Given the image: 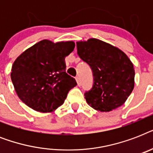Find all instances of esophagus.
Returning <instances> with one entry per match:
<instances>
[{
	"label": "esophagus",
	"mask_w": 153,
	"mask_h": 153,
	"mask_svg": "<svg viewBox=\"0 0 153 153\" xmlns=\"http://www.w3.org/2000/svg\"><path fill=\"white\" fill-rule=\"evenodd\" d=\"M75 79H76V82H77V83H78V86H81V81H80L79 77H76V78H75Z\"/></svg>",
	"instance_id": "esophagus-1"
}]
</instances>
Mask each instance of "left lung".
Masks as SVG:
<instances>
[{
	"label": "left lung",
	"instance_id": "8db88e82",
	"mask_svg": "<svg viewBox=\"0 0 153 153\" xmlns=\"http://www.w3.org/2000/svg\"><path fill=\"white\" fill-rule=\"evenodd\" d=\"M76 44L79 56L93 72V87L84 94L87 104L101 112H109L122 105L134 88L135 71L128 56L98 39Z\"/></svg>",
	"mask_w": 153,
	"mask_h": 153
}]
</instances>
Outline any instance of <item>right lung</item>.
<instances>
[{
	"label": "right lung",
	"mask_w": 153,
	"mask_h": 153,
	"mask_svg": "<svg viewBox=\"0 0 153 153\" xmlns=\"http://www.w3.org/2000/svg\"><path fill=\"white\" fill-rule=\"evenodd\" d=\"M73 41L44 39L27 48L13 62L11 79L18 97L41 113L62 105L75 79L66 73L65 57L74 51Z\"/></svg>",
	"instance_id": "obj_1"
}]
</instances>
